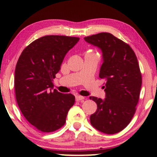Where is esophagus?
I'll return each mask as SVG.
<instances>
[{"instance_id": "esophagus-1", "label": "esophagus", "mask_w": 157, "mask_h": 157, "mask_svg": "<svg viewBox=\"0 0 157 157\" xmlns=\"http://www.w3.org/2000/svg\"><path fill=\"white\" fill-rule=\"evenodd\" d=\"M84 99V97L83 96H76V100L77 101H82Z\"/></svg>"}]
</instances>
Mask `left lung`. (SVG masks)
<instances>
[{
	"mask_svg": "<svg viewBox=\"0 0 157 157\" xmlns=\"http://www.w3.org/2000/svg\"><path fill=\"white\" fill-rule=\"evenodd\" d=\"M84 40L101 51L99 77L106 80V98L89 97L97 104L90 117L91 124L104 134H117L130 123L139 101L142 79L137 58L127 44L111 33H100Z\"/></svg>",
	"mask_w": 157,
	"mask_h": 157,
	"instance_id": "8db88e82",
	"label": "left lung"
}]
</instances>
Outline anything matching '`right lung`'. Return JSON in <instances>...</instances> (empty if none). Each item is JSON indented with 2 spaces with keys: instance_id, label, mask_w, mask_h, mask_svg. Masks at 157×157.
I'll return each instance as SVG.
<instances>
[{
  "instance_id": "add662e5",
  "label": "right lung",
  "mask_w": 157,
  "mask_h": 157,
  "mask_svg": "<svg viewBox=\"0 0 157 157\" xmlns=\"http://www.w3.org/2000/svg\"><path fill=\"white\" fill-rule=\"evenodd\" d=\"M78 37L46 36L29 44L19 57L15 70V92L18 107L27 121L43 132L64 125L75 96L53 89V81L64 57Z\"/></svg>"
}]
</instances>
